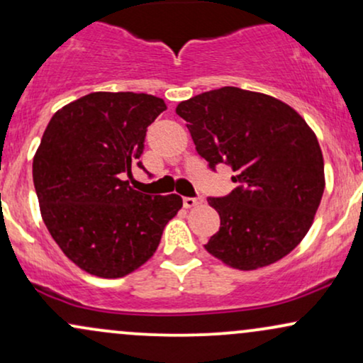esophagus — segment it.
Returning <instances> with one entry per match:
<instances>
[{"instance_id":"34e87169","label":"esophagus","mask_w":363,"mask_h":363,"mask_svg":"<svg viewBox=\"0 0 363 363\" xmlns=\"http://www.w3.org/2000/svg\"><path fill=\"white\" fill-rule=\"evenodd\" d=\"M182 203H184L186 208H193V206H196V204L203 203V196L198 194V196H194V198H189V196H186V198L182 199Z\"/></svg>"}]
</instances>
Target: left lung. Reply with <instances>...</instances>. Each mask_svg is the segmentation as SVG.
Returning <instances> with one entry per match:
<instances>
[{"instance_id":"obj_1","label":"left lung","mask_w":363,"mask_h":363,"mask_svg":"<svg viewBox=\"0 0 363 363\" xmlns=\"http://www.w3.org/2000/svg\"><path fill=\"white\" fill-rule=\"evenodd\" d=\"M196 152L209 169H233L237 187L208 198L220 230L204 248L230 267L253 270L281 260L308 233L325 191L316 135L272 96L225 86L179 103Z\"/></svg>"}]
</instances>
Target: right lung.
Masks as SVG:
<instances>
[{"instance_id": "1", "label": "right lung", "mask_w": 363, "mask_h": 363, "mask_svg": "<svg viewBox=\"0 0 363 363\" xmlns=\"http://www.w3.org/2000/svg\"><path fill=\"white\" fill-rule=\"evenodd\" d=\"M164 99L145 93H91L52 116L33 157L43 223L77 267L123 277L154 255L165 225L182 208L177 194L135 191L126 177ZM147 172V170H145Z\"/></svg>"}]
</instances>
